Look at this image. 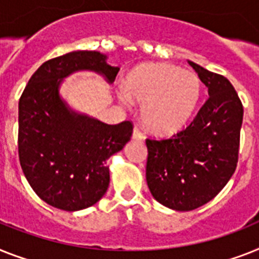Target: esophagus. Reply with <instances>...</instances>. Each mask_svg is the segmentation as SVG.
Here are the masks:
<instances>
[{
  "mask_svg": "<svg viewBox=\"0 0 259 259\" xmlns=\"http://www.w3.org/2000/svg\"><path fill=\"white\" fill-rule=\"evenodd\" d=\"M132 139H134V140H143V139H144L142 131H140L138 127L134 128V132H132Z\"/></svg>",
  "mask_w": 259,
  "mask_h": 259,
  "instance_id": "obj_1",
  "label": "esophagus"
}]
</instances>
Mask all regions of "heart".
<instances>
[{"label": "heart", "instance_id": "b5f03b06", "mask_svg": "<svg viewBox=\"0 0 259 259\" xmlns=\"http://www.w3.org/2000/svg\"><path fill=\"white\" fill-rule=\"evenodd\" d=\"M117 95L123 104H142V120L149 131L170 135L193 116L201 82L193 71L169 63H143L128 74Z\"/></svg>", "mask_w": 259, "mask_h": 259}]
</instances>
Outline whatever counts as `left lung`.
Segmentation results:
<instances>
[{
    "instance_id": "obj_1",
    "label": "left lung",
    "mask_w": 259,
    "mask_h": 259,
    "mask_svg": "<svg viewBox=\"0 0 259 259\" xmlns=\"http://www.w3.org/2000/svg\"><path fill=\"white\" fill-rule=\"evenodd\" d=\"M188 63L209 98L191 124L165 140L147 139L145 177L156 201L188 211L209 202L236 170L243 107L225 76Z\"/></svg>"
}]
</instances>
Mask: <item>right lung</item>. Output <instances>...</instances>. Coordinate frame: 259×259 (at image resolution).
<instances>
[{
    "label": "right lung",
    "mask_w": 259,
    "mask_h": 259,
    "mask_svg": "<svg viewBox=\"0 0 259 259\" xmlns=\"http://www.w3.org/2000/svg\"><path fill=\"white\" fill-rule=\"evenodd\" d=\"M94 71L114 83L119 67L99 51H71L34 72L18 104V155L30 187L62 210H82L99 201L110 185L107 160L123 149L131 121L106 124L72 110L61 96L63 79Z\"/></svg>",
    "instance_id": "add662e5"
}]
</instances>
